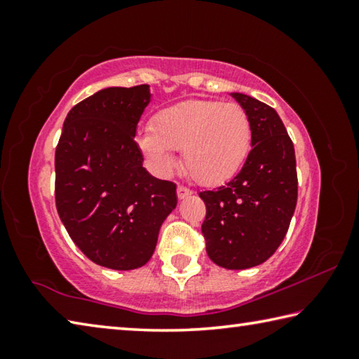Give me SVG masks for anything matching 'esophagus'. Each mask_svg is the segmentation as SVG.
Here are the masks:
<instances>
[{
    "label": "esophagus",
    "instance_id": "34e87169",
    "mask_svg": "<svg viewBox=\"0 0 359 359\" xmlns=\"http://www.w3.org/2000/svg\"><path fill=\"white\" fill-rule=\"evenodd\" d=\"M193 191L190 190V188H187V187H184V185H179L177 187V196H179V199H184V198H187V196H190Z\"/></svg>",
    "mask_w": 359,
    "mask_h": 359
}]
</instances>
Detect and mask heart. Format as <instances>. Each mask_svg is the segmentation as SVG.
Wrapping results in <instances>:
<instances>
[{
  "mask_svg": "<svg viewBox=\"0 0 359 359\" xmlns=\"http://www.w3.org/2000/svg\"><path fill=\"white\" fill-rule=\"evenodd\" d=\"M252 120L244 107L215 100H187L158 111L137 145L156 171L175 165L171 150H182L187 174L199 185L233 179L252 150Z\"/></svg>",
  "mask_w": 359,
  "mask_h": 359,
  "instance_id": "obj_1",
  "label": "heart"
}]
</instances>
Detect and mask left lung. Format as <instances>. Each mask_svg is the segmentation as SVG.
I'll use <instances>...</instances> for the list:
<instances>
[{
	"mask_svg": "<svg viewBox=\"0 0 359 359\" xmlns=\"http://www.w3.org/2000/svg\"><path fill=\"white\" fill-rule=\"evenodd\" d=\"M231 95L252 120L253 149L233 180L199 193L205 204L201 231L215 264L247 269L272 257L290 228L297 201L296 156L276 109Z\"/></svg>",
	"mask_w": 359,
	"mask_h": 359,
	"instance_id": "obj_1",
	"label": "left lung"
}]
</instances>
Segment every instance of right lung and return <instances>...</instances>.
Returning <instances> with one entry per match:
<instances>
[{
  "instance_id": "add662e5",
  "label": "right lung",
  "mask_w": 359,
  "mask_h": 359,
  "mask_svg": "<svg viewBox=\"0 0 359 359\" xmlns=\"http://www.w3.org/2000/svg\"><path fill=\"white\" fill-rule=\"evenodd\" d=\"M149 85L111 87L71 109L55 149V204L72 242L93 263L117 271L150 259L175 184L142 168L136 128Z\"/></svg>"
}]
</instances>
